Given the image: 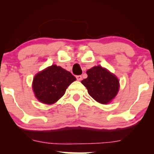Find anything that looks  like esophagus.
Wrapping results in <instances>:
<instances>
[{"instance_id": "esophagus-1", "label": "esophagus", "mask_w": 154, "mask_h": 154, "mask_svg": "<svg viewBox=\"0 0 154 154\" xmlns=\"http://www.w3.org/2000/svg\"><path fill=\"white\" fill-rule=\"evenodd\" d=\"M76 77H77V80H79V81H80L81 79H82V76H81V75H77Z\"/></svg>"}]
</instances>
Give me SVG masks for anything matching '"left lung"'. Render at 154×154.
Listing matches in <instances>:
<instances>
[{"label":"left lung","mask_w":154,"mask_h":154,"mask_svg":"<svg viewBox=\"0 0 154 154\" xmlns=\"http://www.w3.org/2000/svg\"><path fill=\"white\" fill-rule=\"evenodd\" d=\"M88 77L81 81L88 93L98 103L107 104L115 98L119 81L114 74L101 66H95L86 72Z\"/></svg>","instance_id":"left-lung-1"}]
</instances>
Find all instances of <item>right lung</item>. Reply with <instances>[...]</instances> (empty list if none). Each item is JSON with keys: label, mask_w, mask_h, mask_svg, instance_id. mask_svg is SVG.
<instances>
[{"label": "right lung", "mask_w": 154, "mask_h": 154, "mask_svg": "<svg viewBox=\"0 0 154 154\" xmlns=\"http://www.w3.org/2000/svg\"><path fill=\"white\" fill-rule=\"evenodd\" d=\"M75 80L76 77L69 72L54 64L35 76L32 89L39 101L51 105L60 99Z\"/></svg>", "instance_id": "1"}]
</instances>
